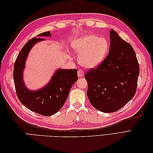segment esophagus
<instances>
[{
    "label": "esophagus",
    "instance_id": "obj_1",
    "mask_svg": "<svg viewBox=\"0 0 153 153\" xmlns=\"http://www.w3.org/2000/svg\"><path fill=\"white\" fill-rule=\"evenodd\" d=\"M84 75V72L81 69H79V70L78 71V77H82Z\"/></svg>",
    "mask_w": 153,
    "mask_h": 153
}]
</instances>
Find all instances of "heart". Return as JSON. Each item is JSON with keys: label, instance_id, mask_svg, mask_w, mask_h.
Returning a JSON list of instances; mask_svg holds the SVG:
<instances>
[{"label": "heart", "instance_id": "1", "mask_svg": "<svg viewBox=\"0 0 153 153\" xmlns=\"http://www.w3.org/2000/svg\"><path fill=\"white\" fill-rule=\"evenodd\" d=\"M71 47L79 55L78 61L82 66L94 68L103 61L108 53L110 45L105 38L87 34L74 40Z\"/></svg>", "mask_w": 153, "mask_h": 153}]
</instances>
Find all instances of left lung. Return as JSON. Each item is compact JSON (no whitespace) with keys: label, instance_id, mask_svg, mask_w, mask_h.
Here are the masks:
<instances>
[{"label":"left lung","instance_id":"8db88e82","mask_svg":"<svg viewBox=\"0 0 153 153\" xmlns=\"http://www.w3.org/2000/svg\"><path fill=\"white\" fill-rule=\"evenodd\" d=\"M110 38L109 52L104 61L85 75L90 103L105 113L116 112L133 98L140 73L131 45L113 29Z\"/></svg>","mask_w":153,"mask_h":153}]
</instances>
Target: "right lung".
<instances>
[{
  "label": "right lung",
  "mask_w": 153,
  "mask_h": 153,
  "mask_svg": "<svg viewBox=\"0 0 153 153\" xmlns=\"http://www.w3.org/2000/svg\"><path fill=\"white\" fill-rule=\"evenodd\" d=\"M50 31L43 32L29 40L22 48L14 66L13 78L18 99L25 107L32 112L44 116H50L62 108L68 98L73 85L78 80L77 69L59 68L50 80L41 89L30 90L24 81V71L26 60L34 45L45 39L41 37H51Z\"/></svg>",
  "instance_id": "obj_1"
}]
</instances>
